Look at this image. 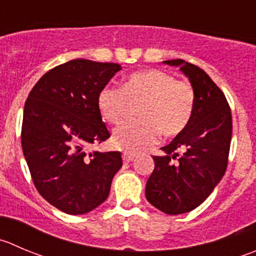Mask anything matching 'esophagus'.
Instances as JSON below:
<instances>
[{"instance_id":"obj_1","label":"esophagus","mask_w":256,"mask_h":256,"mask_svg":"<svg viewBox=\"0 0 256 256\" xmlns=\"http://www.w3.org/2000/svg\"><path fill=\"white\" fill-rule=\"evenodd\" d=\"M138 151L135 150H130V151H125V152L122 154V160L125 161V162H130V161H132L134 158L138 156Z\"/></svg>"}]
</instances>
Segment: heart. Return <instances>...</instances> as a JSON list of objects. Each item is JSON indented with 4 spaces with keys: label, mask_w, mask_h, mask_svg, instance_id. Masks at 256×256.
I'll use <instances>...</instances> for the list:
<instances>
[{
    "label": "heart",
    "mask_w": 256,
    "mask_h": 256,
    "mask_svg": "<svg viewBox=\"0 0 256 256\" xmlns=\"http://www.w3.org/2000/svg\"><path fill=\"white\" fill-rule=\"evenodd\" d=\"M96 105L101 118L112 125L138 105V118L124 122L112 135L116 148H134L154 144L160 132L168 138L182 134L194 116L196 94L188 81L151 68L128 75L121 88H102Z\"/></svg>",
    "instance_id": "heart-1"
}]
</instances>
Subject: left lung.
<instances>
[{
	"label": "left lung",
	"mask_w": 256,
	"mask_h": 256,
	"mask_svg": "<svg viewBox=\"0 0 256 256\" xmlns=\"http://www.w3.org/2000/svg\"><path fill=\"white\" fill-rule=\"evenodd\" d=\"M178 66L196 94L190 125L154 156L155 168L146 182V199L168 215L191 212L206 200L228 168L232 134V110L224 92L198 66L168 60Z\"/></svg>",
	"instance_id": "8db88e82"
}]
</instances>
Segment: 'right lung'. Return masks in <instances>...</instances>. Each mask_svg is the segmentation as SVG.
<instances>
[{
	"label": "right lung",
	"mask_w": 256,
	"mask_h": 256,
	"mask_svg": "<svg viewBox=\"0 0 256 256\" xmlns=\"http://www.w3.org/2000/svg\"><path fill=\"white\" fill-rule=\"evenodd\" d=\"M118 64L76 58L44 74L24 108L21 145L41 196L71 215L86 214L108 196L122 166L120 151L88 152L110 138L96 105Z\"/></svg>",
	"instance_id": "right-lung-1"
}]
</instances>
